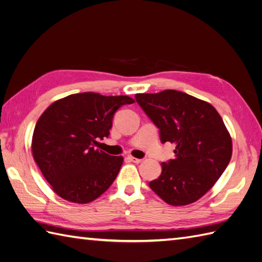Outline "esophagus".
<instances>
[{"mask_svg": "<svg viewBox=\"0 0 262 262\" xmlns=\"http://www.w3.org/2000/svg\"><path fill=\"white\" fill-rule=\"evenodd\" d=\"M129 159H130L132 162H135V163H141L143 161L142 159H138V158H133V157H129Z\"/></svg>", "mask_w": 262, "mask_h": 262, "instance_id": "34e87169", "label": "esophagus"}]
</instances>
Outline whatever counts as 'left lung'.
<instances>
[{"mask_svg":"<svg viewBox=\"0 0 262 262\" xmlns=\"http://www.w3.org/2000/svg\"><path fill=\"white\" fill-rule=\"evenodd\" d=\"M136 100L160 130L161 142L176 144V158L162 162L150 188L170 206L199 200L218 181L232 156V140L214 107L176 90L138 93Z\"/></svg>","mask_w":262,"mask_h":262,"instance_id":"obj_1","label":"left lung"}]
</instances>
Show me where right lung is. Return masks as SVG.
<instances>
[{
    "mask_svg": "<svg viewBox=\"0 0 262 262\" xmlns=\"http://www.w3.org/2000/svg\"><path fill=\"white\" fill-rule=\"evenodd\" d=\"M133 102L126 95L84 92L57 100L42 113L32 137V155L62 199L84 205L116 180L123 157L110 156L94 145L109 137L119 107Z\"/></svg>",
    "mask_w": 262,
    "mask_h": 262,
    "instance_id": "obj_1",
    "label": "right lung"
}]
</instances>
